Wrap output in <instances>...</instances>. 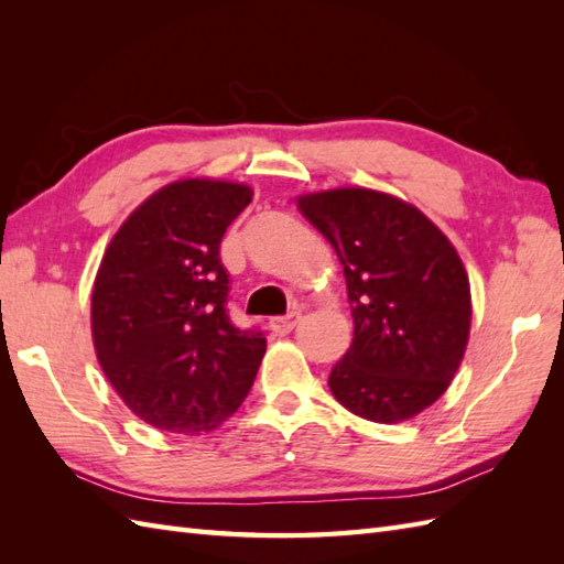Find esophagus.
<instances>
[{"label":"esophagus","instance_id":"obj_1","mask_svg":"<svg viewBox=\"0 0 564 564\" xmlns=\"http://www.w3.org/2000/svg\"><path fill=\"white\" fill-rule=\"evenodd\" d=\"M301 313H291V315H281V317H273L271 319V329L275 332V334H291L297 325H301Z\"/></svg>","mask_w":564,"mask_h":564}]
</instances>
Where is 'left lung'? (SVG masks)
<instances>
[{"instance_id":"8db88e82","label":"left lung","mask_w":564,"mask_h":564,"mask_svg":"<svg viewBox=\"0 0 564 564\" xmlns=\"http://www.w3.org/2000/svg\"><path fill=\"white\" fill-rule=\"evenodd\" d=\"M337 251L354 341L329 373L346 410L398 424L448 390L470 337V281L458 251L422 210L370 188L297 198Z\"/></svg>"}]
</instances>
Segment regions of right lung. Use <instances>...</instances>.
I'll use <instances>...</instances> for the list:
<instances>
[{
	"label": "right lung",
	"instance_id": "1",
	"mask_svg": "<svg viewBox=\"0 0 564 564\" xmlns=\"http://www.w3.org/2000/svg\"><path fill=\"white\" fill-rule=\"evenodd\" d=\"M254 191L184 178L130 213L101 259L91 337L130 412L172 434H200L245 402L267 339L227 315L220 242Z\"/></svg>",
	"mask_w": 564,
	"mask_h": 564
}]
</instances>
